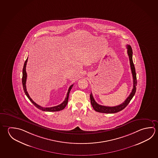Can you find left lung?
<instances>
[{
    "mask_svg": "<svg viewBox=\"0 0 158 158\" xmlns=\"http://www.w3.org/2000/svg\"><path fill=\"white\" fill-rule=\"evenodd\" d=\"M127 52L129 60H130V68L131 70L132 73L133 78V88L132 91L131 92L129 96L127 97V99L125 100L124 102L121 104L117 105L115 106H106L103 105H99L97 103L95 100H94L93 94L91 93L90 95V102H91V105L93 108H94V110L99 112V113H115L117 112H119L120 111L124 109L129 103L130 100L132 99L135 93L136 88V86L137 85V80H136V75L135 69L134 67V64L133 63V50L131 49V46L129 45H127Z\"/></svg>",
    "mask_w": 158,
    "mask_h": 158,
    "instance_id": "obj_1",
    "label": "left lung"
}]
</instances>
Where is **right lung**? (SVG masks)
<instances>
[{
  "label": "right lung",
  "instance_id": "obj_1",
  "mask_svg": "<svg viewBox=\"0 0 158 158\" xmlns=\"http://www.w3.org/2000/svg\"><path fill=\"white\" fill-rule=\"evenodd\" d=\"M28 61V58L27 59V60H25L24 64V67L23 69V77H22V84L23 87L24 91L25 92V95H27V97H28V99L30 100L31 102L34 105L36 106V108H38L41 110L45 111H58L61 110L63 109H64L65 107L67 106V103L68 102V98H69V95L70 91L71 90V89L72 88L73 84L70 86L69 88L68 89V91L67 93V97L65 98V99L64 100V102H62L60 104L56 106H53V107H50V108H45V107H42L40 105H38L36 103L34 102L33 100L31 99V97L29 95L28 93V91H27V88H26V81H27V72H26V65Z\"/></svg>",
  "mask_w": 158,
  "mask_h": 158
}]
</instances>
